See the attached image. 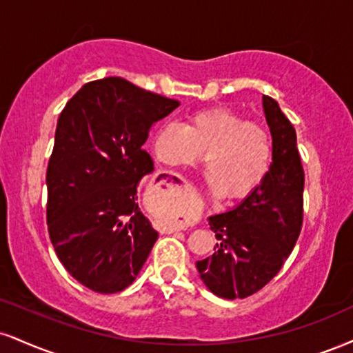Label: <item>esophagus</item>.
Wrapping results in <instances>:
<instances>
[{"label":"esophagus","mask_w":353,"mask_h":353,"mask_svg":"<svg viewBox=\"0 0 353 353\" xmlns=\"http://www.w3.org/2000/svg\"><path fill=\"white\" fill-rule=\"evenodd\" d=\"M177 230H182V227H174V228H169L168 233H172V232H177Z\"/></svg>","instance_id":"1"}]
</instances>
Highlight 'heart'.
Wrapping results in <instances>:
<instances>
[{"mask_svg": "<svg viewBox=\"0 0 353 353\" xmlns=\"http://www.w3.org/2000/svg\"><path fill=\"white\" fill-rule=\"evenodd\" d=\"M202 152L212 192L236 201L254 192L268 176L273 138L265 125L225 108L195 112L188 125L165 121L152 134V154L171 168L199 163Z\"/></svg>", "mask_w": 353, "mask_h": 353, "instance_id": "obj_1", "label": "heart"}]
</instances>
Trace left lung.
I'll return each instance as SVG.
<instances>
[{"label":"left lung","instance_id":"8db88e82","mask_svg":"<svg viewBox=\"0 0 353 353\" xmlns=\"http://www.w3.org/2000/svg\"><path fill=\"white\" fill-rule=\"evenodd\" d=\"M273 136V163L266 179L235 209L209 217L219 243L197 261L205 286L223 299H243L265 288L290 256L304 215V169L296 130L278 101L263 95Z\"/></svg>","mask_w":353,"mask_h":353}]
</instances>
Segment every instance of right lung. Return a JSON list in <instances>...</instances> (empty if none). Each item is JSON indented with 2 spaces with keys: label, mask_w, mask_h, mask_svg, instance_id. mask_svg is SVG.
<instances>
[{
  "label": "right lung",
  "mask_w": 353,
  "mask_h": 353,
  "mask_svg": "<svg viewBox=\"0 0 353 353\" xmlns=\"http://www.w3.org/2000/svg\"><path fill=\"white\" fill-rule=\"evenodd\" d=\"M179 101L121 77L85 83L63 107L48 182V230L63 268L112 294L134 281L158 240L138 207V182L154 171L143 150Z\"/></svg>",
  "instance_id": "obj_1"
}]
</instances>
